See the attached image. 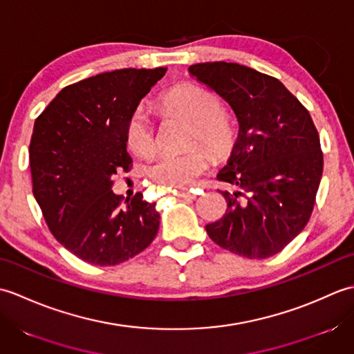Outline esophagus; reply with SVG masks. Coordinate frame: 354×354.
<instances>
[{
  "instance_id": "esophagus-1",
  "label": "esophagus",
  "mask_w": 354,
  "mask_h": 354,
  "mask_svg": "<svg viewBox=\"0 0 354 354\" xmlns=\"http://www.w3.org/2000/svg\"><path fill=\"white\" fill-rule=\"evenodd\" d=\"M179 196H181L183 199H187V201H194L198 198V194H194L193 192H189V190H184L179 193Z\"/></svg>"
}]
</instances>
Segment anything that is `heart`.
<instances>
[{"instance_id": "b5f03b06", "label": "heart", "mask_w": 354, "mask_h": 354, "mask_svg": "<svg viewBox=\"0 0 354 354\" xmlns=\"http://www.w3.org/2000/svg\"><path fill=\"white\" fill-rule=\"evenodd\" d=\"M164 109L178 112L194 122L192 145H204L217 160L228 156L237 141L234 120L222 109V100L212 89L198 84H183L162 95ZM126 145L135 155L150 156L156 149L152 120L142 108L131 112L124 129ZM209 153L196 147L185 153H164L149 167V176L161 187L185 189L209 165Z\"/></svg>"}]
</instances>
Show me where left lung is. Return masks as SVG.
Returning <instances> with one entry per match:
<instances>
[{
  "instance_id": "8db88e82",
  "label": "left lung",
  "mask_w": 354,
  "mask_h": 354,
  "mask_svg": "<svg viewBox=\"0 0 354 354\" xmlns=\"http://www.w3.org/2000/svg\"><path fill=\"white\" fill-rule=\"evenodd\" d=\"M192 76L223 97L239 138L217 179L227 212L205 230L246 259L278 254L309 222L322 176L319 133L303 103L280 80L232 62L196 64Z\"/></svg>"
}]
</instances>
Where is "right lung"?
Here are the masks:
<instances>
[{
    "mask_svg": "<svg viewBox=\"0 0 354 354\" xmlns=\"http://www.w3.org/2000/svg\"><path fill=\"white\" fill-rule=\"evenodd\" d=\"M165 68H124L65 86L36 118L30 140L33 194L51 234L76 257L114 266L152 243L160 214L137 193L112 192L129 171L126 122Z\"/></svg>",
    "mask_w": 354,
    "mask_h": 354,
    "instance_id": "right-lung-1",
    "label": "right lung"
}]
</instances>
